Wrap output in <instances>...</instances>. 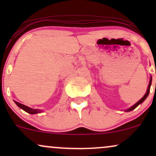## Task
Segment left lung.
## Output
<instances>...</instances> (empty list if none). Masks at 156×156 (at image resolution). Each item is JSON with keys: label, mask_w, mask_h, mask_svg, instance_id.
Returning <instances> with one entry per match:
<instances>
[{"label": "left lung", "mask_w": 156, "mask_h": 156, "mask_svg": "<svg viewBox=\"0 0 156 156\" xmlns=\"http://www.w3.org/2000/svg\"><path fill=\"white\" fill-rule=\"evenodd\" d=\"M151 83H152V76H150V83H149V85H148L147 90V92H146V93H145V94H144V95L143 96V98H141V100H139V101H138L137 103H136L135 105H133V106H131V107H130V108H129L128 109H127V110L125 111V112H130V111L133 110V109H135L136 108V107H137L138 105H139V104H141V103H143V102H144V101H145V99H146L147 98L148 94H149V93H150V87H151Z\"/></svg>", "instance_id": "left-lung-1"}]
</instances>
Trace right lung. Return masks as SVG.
I'll list each match as a JSON object with an SVG mask.
<instances>
[{
    "label": "right lung",
    "instance_id": "add662e5",
    "mask_svg": "<svg viewBox=\"0 0 156 156\" xmlns=\"http://www.w3.org/2000/svg\"><path fill=\"white\" fill-rule=\"evenodd\" d=\"M15 103L17 104V105L18 107H20V108H22L23 110H24L25 112H26L28 114H38V113H40L41 111L39 110V109H34V108H29V107L26 106V105L21 104V103H18V102L15 101Z\"/></svg>",
    "mask_w": 156,
    "mask_h": 156
}]
</instances>
